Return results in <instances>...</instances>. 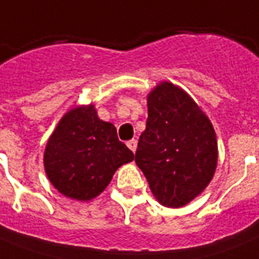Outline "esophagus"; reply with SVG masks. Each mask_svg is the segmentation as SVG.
<instances>
[{
	"mask_svg": "<svg viewBox=\"0 0 259 259\" xmlns=\"http://www.w3.org/2000/svg\"><path fill=\"white\" fill-rule=\"evenodd\" d=\"M126 145H127V148L134 153V152L137 150V140H130V141L126 142Z\"/></svg>",
	"mask_w": 259,
	"mask_h": 259,
	"instance_id": "34e87169",
	"label": "esophagus"
}]
</instances>
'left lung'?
<instances>
[{
	"instance_id": "obj_1",
	"label": "left lung",
	"mask_w": 259,
	"mask_h": 259,
	"mask_svg": "<svg viewBox=\"0 0 259 259\" xmlns=\"http://www.w3.org/2000/svg\"><path fill=\"white\" fill-rule=\"evenodd\" d=\"M160 204H188L212 180L218 164L217 134L200 106L176 84L161 82L148 94V121L136 152Z\"/></svg>"
}]
</instances>
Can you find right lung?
<instances>
[{"mask_svg":"<svg viewBox=\"0 0 259 259\" xmlns=\"http://www.w3.org/2000/svg\"><path fill=\"white\" fill-rule=\"evenodd\" d=\"M133 158V152L118 140L115 126L102 121L90 103L68 110L59 121L47 141L44 169L62 195L90 201Z\"/></svg>","mask_w":259,"mask_h":259,"instance_id":"add662e5","label":"right lung"}]
</instances>
